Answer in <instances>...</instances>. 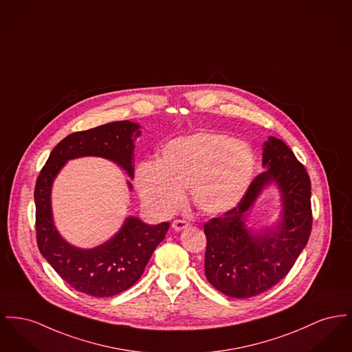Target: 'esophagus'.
Wrapping results in <instances>:
<instances>
[{
    "mask_svg": "<svg viewBox=\"0 0 352 352\" xmlns=\"http://www.w3.org/2000/svg\"><path fill=\"white\" fill-rule=\"evenodd\" d=\"M188 226H190V223H188L187 221H184V219H175V221L171 223V228H174L175 231L185 230V228H188Z\"/></svg>",
    "mask_w": 352,
    "mask_h": 352,
    "instance_id": "obj_1",
    "label": "esophagus"
}]
</instances>
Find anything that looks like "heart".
<instances>
[{
    "label": "heart",
    "instance_id": "1",
    "mask_svg": "<svg viewBox=\"0 0 352 352\" xmlns=\"http://www.w3.org/2000/svg\"><path fill=\"white\" fill-rule=\"evenodd\" d=\"M256 167L248 142L223 133L198 131L168 141L157 164L137 166L134 185L145 206L158 217H168L188 190L191 205L206 215H219L245 197Z\"/></svg>",
    "mask_w": 352,
    "mask_h": 352
}]
</instances>
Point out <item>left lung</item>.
<instances>
[{
  "mask_svg": "<svg viewBox=\"0 0 352 352\" xmlns=\"http://www.w3.org/2000/svg\"><path fill=\"white\" fill-rule=\"evenodd\" d=\"M266 168L248 187L239 205L205 225L207 280L231 298H251L280 282L306 248L312 226L310 177L289 146L269 137L263 144ZM278 187L283 211L278 223L258 233L245 217L258 195Z\"/></svg>",
  "mask_w": 352,
  "mask_h": 352,
  "instance_id": "left-lung-1",
  "label": "left lung"
}]
</instances>
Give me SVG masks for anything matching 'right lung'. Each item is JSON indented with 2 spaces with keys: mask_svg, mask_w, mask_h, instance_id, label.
I'll use <instances>...</instances> for the list:
<instances>
[{
  "mask_svg": "<svg viewBox=\"0 0 352 352\" xmlns=\"http://www.w3.org/2000/svg\"><path fill=\"white\" fill-rule=\"evenodd\" d=\"M141 126L130 121L102 124L67 135L53 148L36 182V231L42 256L77 291L96 298L114 296L131 287L144 274L154 250L165 239L168 222L147 225L127 217L122 228L104 245L76 248L54 226L52 186L65 164L81 157H101L121 166L134 178V141ZM131 190V184L127 182Z\"/></svg>",
  "mask_w": 352,
  "mask_h": 352,
  "instance_id": "1",
  "label": "right lung"
}]
</instances>
